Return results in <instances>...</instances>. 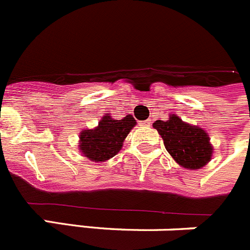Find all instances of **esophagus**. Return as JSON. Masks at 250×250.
I'll use <instances>...</instances> for the list:
<instances>
[{
    "mask_svg": "<svg viewBox=\"0 0 250 250\" xmlns=\"http://www.w3.org/2000/svg\"><path fill=\"white\" fill-rule=\"evenodd\" d=\"M141 126H150L151 125V120H145V121H141L140 123Z\"/></svg>",
    "mask_w": 250,
    "mask_h": 250,
    "instance_id": "esophagus-1",
    "label": "esophagus"
}]
</instances>
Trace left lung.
<instances>
[{
  "label": "left lung",
  "instance_id": "8db88e82",
  "mask_svg": "<svg viewBox=\"0 0 250 250\" xmlns=\"http://www.w3.org/2000/svg\"><path fill=\"white\" fill-rule=\"evenodd\" d=\"M152 126L158 130L165 149L180 167L196 170L210 161L213 146L202 127L184 123L174 114L170 115L169 120H156Z\"/></svg>",
  "mask_w": 250,
  "mask_h": 250
}]
</instances>
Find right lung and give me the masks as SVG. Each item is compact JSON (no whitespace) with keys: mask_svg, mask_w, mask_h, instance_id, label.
<instances>
[{"mask_svg":"<svg viewBox=\"0 0 250 250\" xmlns=\"http://www.w3.org/2000/svg\"><path fill=\"white\" fill-rule=\"evenodd\" d=\"M135 119L127 115L121 120H115L109 115L103 116L95 129L80 132L79 150L91 161L103 163L115 156L121 150L124 140L135 126Z\"/></svg>","mask_w":250,"mask_h":250,"instance_id":"obj_1","label":"right lung"}]
</instances>
